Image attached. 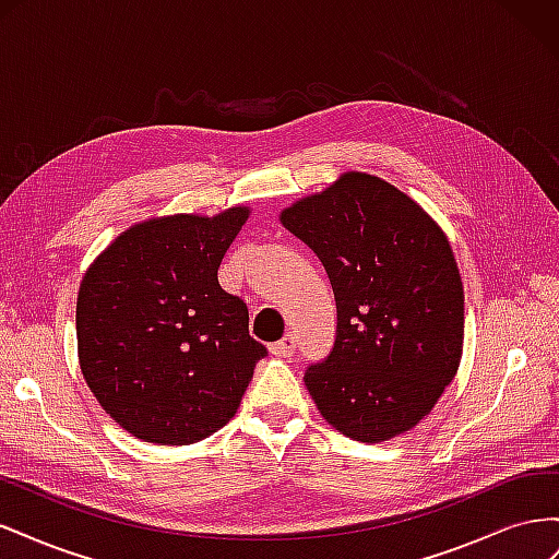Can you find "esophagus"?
Masks as SVG:
<instances>
[{"label": "esophagus", "instance_id": "34e87169", "mask_svg": "<svg viewBox=\"0 0 559 559\" xmlns=\"http://www.w3.org/2000/svg\"><path fill=\"white\" fill-rule=\"evenodd\" d=\"M294 349H296V337H294V333L284 335L282 341H277V343L273 345V354H277V357H292Z\"/></svg>", "mask_w": 559, "mask_h": 559}]
</instances>
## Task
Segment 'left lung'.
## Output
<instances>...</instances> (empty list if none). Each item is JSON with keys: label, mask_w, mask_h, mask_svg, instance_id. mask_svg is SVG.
I'll return each mask as SVG.
<instances>
[{"label": "left lung", "mask_w": 559, "mask_h": 559, "mask_svg": "<svg viewBox=\"0 0 559 559\" xmlns=\"http://www.w3.org/2000/svg\"><path fill=\"white\" fill-rule=\"evenodd\" d=\"M280 218L324 263L335 296L333 349L302 378L319 413L361 443L413 429L462 359L464 286L445 233L366 173H345Z\"/></svg>", "instance_id": "8db88e82"}]
</instances>
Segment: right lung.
I'll use <instances>...</instances> for the list:
<instances>
[{
  "label": "right lung",
  "mask_w": 559,
  "mask_h": 559,
  "mask_svg": "<svg viewBox=\"0 0 559 559\" xmlns=\"http://www.w3.org/2000/svg\"><path fill=\"white\" fill-rule=\"evenodd\" d=\"M249 216L175 214L132 226L99 253L76 298L91 392L140 441L189 445L238 413L267 349L218 265Z\"/></svg>",
  "instance_id": "add662e5"
}]
</instances>
